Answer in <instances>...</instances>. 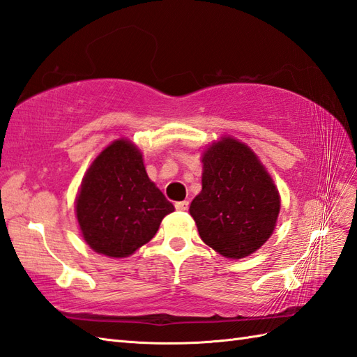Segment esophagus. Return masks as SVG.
Wrapping results in <instances>:
<instances>
[{
    "label": "esophagus",
    "mask_w": 357,
    "mask_h": 357,
    "mask_svg": "<svg viewBox=\"0 0 357 357\" xmlns=\"http://www.w3.org/2000/svg\"><path fill=\"white\" fill-rule=\"evenodd\" d=\"M188 205H190L188 201H181V202H176V204H175L178 211H187V210H188Z\"/></svg>",
    "instance_id": "obj_1"
}]
</instances>
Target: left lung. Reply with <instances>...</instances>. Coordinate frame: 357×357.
Returning a JSON list of instances; mask_svg holds the SVG:
<instances>
[{"label":"left lung","instance_id":"obj_1","mask_svg":"<svg viewBox=\"0 0 357 357\" xmlns=\"http://www.w3.org/2000/svg\"><path fill=\"white\" fill-rule=\"evenodd\" d=\"M202 190L190 205L204 243L227 259H243L275 228L280 195L246 144L223 137L202 156Z\"/></svg>","mask_w":357,"mask_h":357}]
</instances>
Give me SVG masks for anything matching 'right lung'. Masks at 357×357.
Returning <instances> with one entry per match:
<instances>
[{"label":"right lung","mask_w":357,"mask_h":357,"mask_svg":"<svg viewBox=\"0 0 357 357\" xmlns=\"http://www.w3.org/2000/svg\"><path fill=\"white\" fill-rule=\"evenodd\" d=\"M175 206L149 179L138 147L117 139L97 156L76 199L85 242L98 254L123 259L146 245Z\"/></svg>","instance_id":"obj_1"}]
</instances>
